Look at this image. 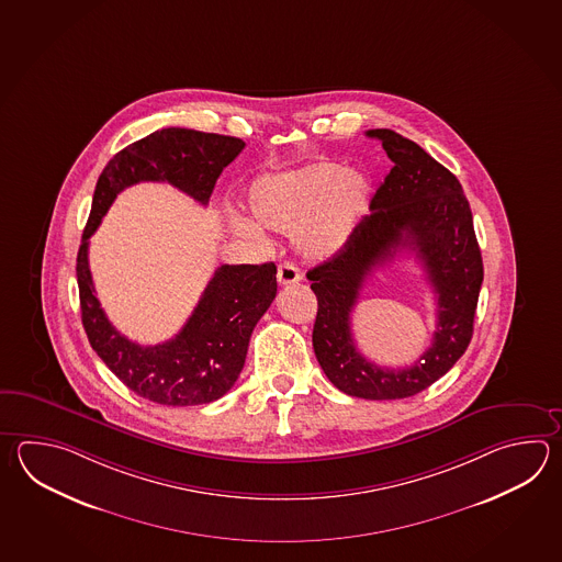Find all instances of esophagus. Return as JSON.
Returning <instances> with one entry per match:
<instances>
[{"instance_id":"obj_1","label":"esophagus","mask_w":562,"mask_h":562,"mask_svg":"<svg viewBox=\"0 0 562 562\" xmlns=\"http://www.w3.org/2000/svg\"><path fill=\"white\" fill-rule=\"evenodd\" d=\"M276 278H278V284H280V286H290V284L300 282L302 276H300V270L294 263L282 262L278 266V274H276Z\"/></svg>"}]
</instances>
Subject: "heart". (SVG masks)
<instances>
[{
	"label": "heart",
	"instance_id": "b5f03b06",
	"mask_svg": "<svg viewBox=\"0 0 562 562\" xmlns=\"http://www.w3.org/2000/svg\"><path fill=\"white\" fill-rule=\"evenodd\" d=\"M370 182L338 161H314L288 172L263 173L246 190L248 220L232 228L246 240H260V229L292 232L296 252L328 260L342 252L367 214Z\"/></svg>",
	"mask_w": 562,
	"mask_h": 562
}]
</instances>
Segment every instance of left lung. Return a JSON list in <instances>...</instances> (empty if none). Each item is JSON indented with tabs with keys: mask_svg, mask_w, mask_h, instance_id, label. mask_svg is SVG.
I'll use <instances>...</instances> for the list:
<instances>
[{
	"mask_svg": "<svg viewBox=\"0 0 562 562\" xmlns=\"http://www.w3.org/2000/svg\"><path fill=\"white\" fill-rule=\"evenodd\" d=\"M367 136L382 142L394 168L370 202L374 212L342 252L306 274L318 299L312 346L324 374L344 394L398 401L435 384L467 352L484 270L457 176L392 130H368ZM401 247L417 254L436 290L437 333L413 368H376L355 348L349 314L367 276Z\"/></svg>",
	"mask_w": 562,
	"mask_h": 562,
	"instance_id": "left-lung-1",
	"label": "left lung"
}]
</instances>
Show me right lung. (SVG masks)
<instances>
[{"label":"right lung","instance_id":"1","mask_svg":"<svg viewBox=\"0 0 562 562\" xmlns=\"http://www.w3.org/2000/svg\"><path fill=\"white\" fill-rule=\"evenodd\" d=\"M232 136L166 127L117 151L95 183L76 274L81 324L93 350L142 398L166 406L218 401L240 376L254 326L276 299L272 262L220 266L172 340L139 346L117 333L95 296L88 246L115 195L138 182H168L206 206L222 170L244 149Z\"/></svg>","mask_w":562,"mask_h":562}]
</instances>
